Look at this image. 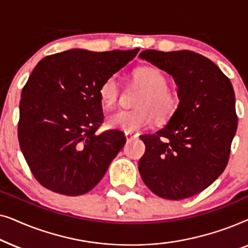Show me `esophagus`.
I'll use <instances>...</instances> for the list:
<instances>
[{"mask_svg": "<svg viewBox=\"0 0 248 248\" xmlns=\"http://www.w3.org/2000/svg\"><path fill=\"white\" fill-rule=\"evenodd\" d=\"M138 137V134H134V133H131V132H125V138H126L127 141H131L133 140Z\"/></svg>", "mask_w": 248, "mask_h": 248, "instance_id": "34e87169", "label": "esophagus"}]
</instances>
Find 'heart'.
<instances>
[{
	"instance_id": "obj_1",
	"label": "heart",
	"mask_w": 248,
	"mask_h": 248,
	"mask_svg": "<svg viewBox=\"0 0 248 248\" xmlns=\"http://www.w3.org/2000/svg\"><path fill=\"white\" fill-rule=\"evenodd\" d=\"M135 84L143 91L135 100L134 109L120 110L110 115L108 125L125 132H138L147 127L154 120L158 123H166L174 116L178 109V96L174 90L168 88L166 74L155 66H139L133 72ZM121 89L115 77H109L101 82L99 97L106 107L116 104Z\"/></svg>"
}]
</instances>
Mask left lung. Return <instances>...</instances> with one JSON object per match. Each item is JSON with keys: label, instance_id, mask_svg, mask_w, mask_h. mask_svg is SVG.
Wrapping results in <instances>:
<instances>
[{"label": "left lung", "instance_id": "obj_1", "mask_svg": "<svg viewBox=\"0 0 248 248\" xmlns=\"http://www.w3.org/2000/svg\"><path fill=\"white\" fill-rule=\"evenodd\" d=\"M139 57L174 78L178 109L164 128L142 134V181L162 199L183 200L209 187L225 170L238 117L232 84L212 61L191 50L147 49Z\"/></svg>", "mask_w": 248, "mask_h": 248}]
</instances>
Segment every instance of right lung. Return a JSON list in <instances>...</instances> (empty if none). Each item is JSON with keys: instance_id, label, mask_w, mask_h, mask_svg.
<instances>
[{"instance_id": "add662e5", "label": "right lung", "mask_w": 248, "mask_h": 248, "mask_svg": "<svg viewBox=\"0 0 248 248\" xmlns=\"http://www.w3.org/2000/svg\"><path fill=\"white\" fill-rule=\"evenodd\" d=\"M70 49L40 60L20 100V149L40 185L82 195L96 186L124 147L122 131L96 134L104 122L99 87L139 52Z\"/></svg>"}]
</instances>
